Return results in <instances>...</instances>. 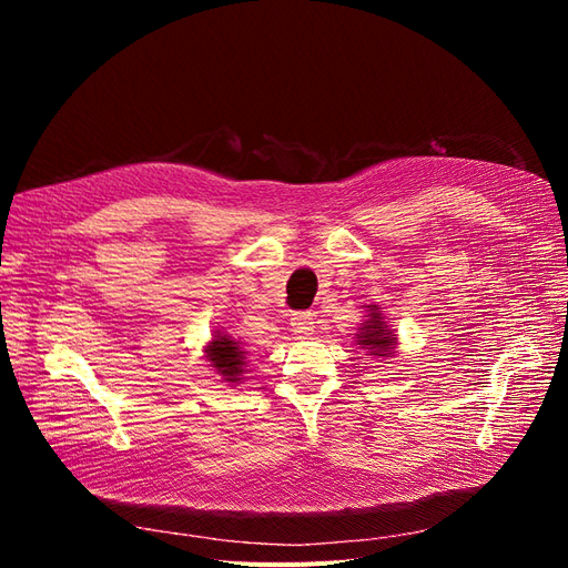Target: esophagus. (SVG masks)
Returning <instances> with one entry per match:
<instances>
[{
	"label": "esophagus",
	"mask_w": 568,
	"mask_h": 568,
	"mask_svg": "<svg viewBox=\"0 0 568 568\" xmlns=\"http://www.w3.org/2000/svg\"><path fill=\"white\" fill-rule=\"evenodd\" d=\"M291 329L298 336H311L315 332V315L311 311H298L291 315Z\"/></svg>",
	"instance_id": "34e87169"
}]
</instances>
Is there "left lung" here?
Instances as JSON below:
<instances>
[{
	"label": "left lung",
	"instance_id": "obj_1",
	"mask_svg": "<svg viewBox=\"0 0 568 568\" xmlns=\"http://www.w3.org/2000/svg\"><path fill=\"white\" fill-rule=\"evenodd\" d=\"M376 307V305H374ZM359 346L367 348L369 355H390V348L395 346L390 329H386V324L382 322L379 313H372V320L363 324V332L355 334Z\"/></svg>",
	"mask_w": 568,
	"mask_h": 568
}]
</instances>
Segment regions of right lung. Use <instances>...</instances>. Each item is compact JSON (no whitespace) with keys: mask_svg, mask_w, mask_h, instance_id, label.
Segmentation results:
<instances>
[{"mask_svg":"<svg viewBox=\"0 0 568 568\" xmlns=\"http://www.w3.org/2000/svg\"><path fill=\"white\" fill-rule=\"evenodd\" d=\"M209 359L227 382H239V376L244 372V351L230 338H215L209 346Z\"/></svg>","mask_w":568,"mask_h":568,"instance_id":"add662e5","label":"right lung"}]
</instances>
